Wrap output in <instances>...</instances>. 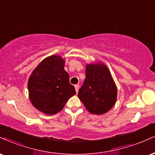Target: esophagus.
I'll use <instances>...</instances> for the list:
<instances>
[{
  "mask_svg": "<svg viewBox=\"0 0 155 155\" xmlns=\"http://www.w3.org/2000/svg\"><path fill=\"white\" fill-rule=\"evenodd\" d=\"M74 87H75V90H76V93H78V92H79V86L78 85V84H76V85L74 86Z\"/></svg>",
  "mask_w": 155,
  "mask_h": 155,
  "instance_id": "esophagus-1",
  "label": "esophagus"
}]
</instances>
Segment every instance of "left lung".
Listing matches in <instances>:
<instances>
[{"label":"left lung","mask_w":155,"mask_h":155,"mask_svg":"<svg viewBox=\"0 0 155 155\" xmlns=\"http://www.w3.org/2000/svg\"><path fill=\"white\" fill-rule=\"evenodd\" d=\"M86 78L79 89V100L89 113L102 115L115 105L117 87L107 66L101 62L86 66Z\"/></svg>","instance_id":"1"}]
</instances>
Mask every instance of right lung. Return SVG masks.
I'll return each instance as SVG.
<instances>
[{
	"label": "right lung",
	"mask_w": 155,
	"mask_h": 155,
	"mask_svg": "<svg viewBox=\"0 0 155 155\" xmlns=\"http://www.w3.org/2000/svg\"><path fill=\"white\" fill-rule=\"evenodd\" d=\"M65 59L58 55L42 60L28 81L29 100L32 105L44 114H56L76 94L64 69Z\"/></svg>",
	"instance_id": "right-lung-1"
}]
</instances>
